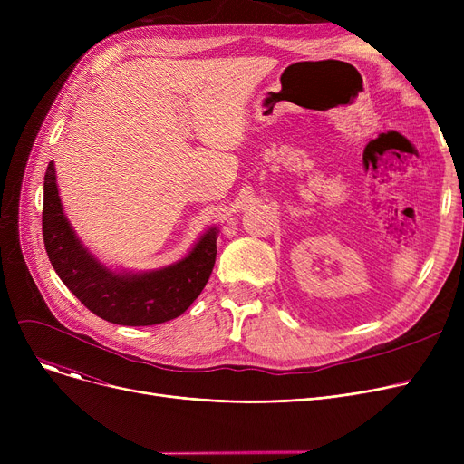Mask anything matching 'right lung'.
Instances as JSON below:
<instances>
[{
    "label": "right lung",
    "instance_id": "obj_1",
    "mask_svg": "<svg viewBox=\"0 0 464 464\" xmlns=\"http://www.w3.org/2000/svg\"><path fill=\"white\" fill-rule=\"evenodd\" d=\"M53 161L44 173L43 240L54 271L90 312L116 325H158L179 318L199 297L216 263L218 229H210L188 257L146 275H114L97 263L63 216Z\"/></svg>",
    "mask_w": 464,
    "mask_h": 464
}]
</instances>
